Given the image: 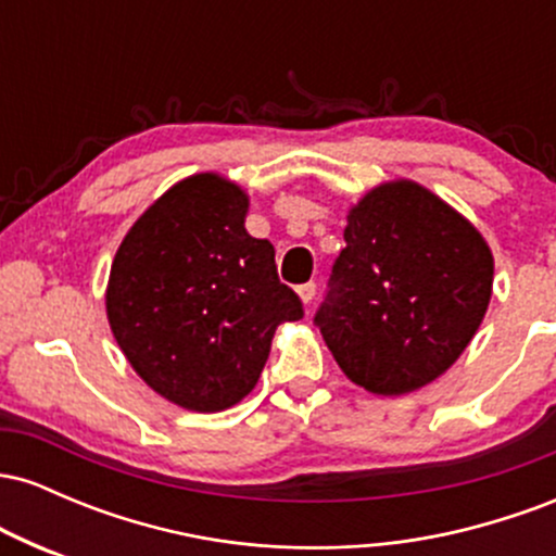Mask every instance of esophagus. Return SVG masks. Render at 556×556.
<instances>
[{
    "mask_svg": "<svg viewBox=\"0 0 556 556\" xmlns=\"http://www.w3.org/2000/svg\"><path fill=\"white\" fill-rule=\"evenodd\" d=\"M314 295H316V282H305V285L298 287V298L303 300V303H311Z\"/></svg>",
    "mask_w": 556,
    "mask_h": 556,
    "instance_id": "obj_1",
    "label": "esophagus"
}]
</instances>
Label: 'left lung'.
Listing matches in <instances>:
<instances>
[{
    "label": "left lung",
    "mask_w": 556,
    "mask_h": 556,
    "mask_svg": "<svg viewBox=\"0 0 556 556\" xmlns=\"http://www.w3.org/2000/svg\"><path fill=\"white\" fill-rule=\"evenodd\" d=\"M491 285L494 256L473 222L400 177L350 206L316 324L353 384L400 397L460 358L486 316Z\"/></svg>",
    "instance_id": "obj_1"
}]
</instances>
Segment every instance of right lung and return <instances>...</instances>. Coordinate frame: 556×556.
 I'll list each match as a JSON object with an SVG mask.
<instances>
[{
    "label": "right lung",
    "instance_id": "1",
    "mask_svg": "<svg viewBox=\"0 0 556 556\" xmlns=\"http://www.w3.org/2000/svg\"><path fill=\"white\" fill-rule=\"evenodd\" d=\"M251 198L219 172L175 182L138 216L106 282L110 329L140 379L193 413L253 392L279 324L303 305L274 245L248 235Z\"/></svg>",
    "mask_w": 556,
    "mask_h": 556
}]
</instances>
